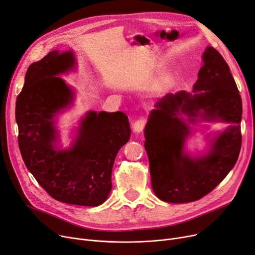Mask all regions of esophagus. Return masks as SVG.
<instances>
[{"label": "esophagus", "instance_id": "34e87169", "mask_svg": "<svg viewBox=\"0 0 255 255\" xmlns=\"http://www.w3.org/2000/svg\"><path fill=\"white\" fill-rule=\"evenodd\" d=\"M145 126V119L144 118H140L137 121H135L134 124H133V130L136 133L141 132L144 129Z\"/></svg>", "mask_w": 255, "mask_h": 255}]
</instances>
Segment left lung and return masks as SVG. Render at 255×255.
<instances>
[{"label": "left lung", "instance_id": "left-lung-1", "mask_svg": "<svg viewBox=\"0 0 255 255\" xmlns=\"http://www.w3.org/2000/svg\"><path fill=\"white\" fill-rule=\"evenodd\" d=\"M191 93L167 94L155 104L144 128L152 188L166 203L195 202L211 192L235 166L242 143V99L230 67L208 46ZM186 117L185 120L182 116ZM223 122L231 125L210 142L203 155L184 151L189 124Z\"/></svg>", "mask_w": 255, "mask_h": 255}]
</instances>
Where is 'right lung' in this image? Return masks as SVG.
I'll return each instance as SVG.
<instances>
[{
    "label": "right lung",
    "mask_w": 255,
    "mask_h": 255,
    "mask_svg": "<svg viewBox=\"0 0 255 255\" xmlns=\"http://www.w3.org/2000/svg\"><path fill=\"white\" fill-rule=\"evenodd\" d=\"M75 67L72 50H52L30 65L16 99L18 145L26 168L52 198L97 207L109 197L115 159L131 129L122 112L91 111L69 148H60L56 117L73 103L74 91L59 75Z\"/></svg>",
    "instance_id": "add662e5"
}]
</instances>
